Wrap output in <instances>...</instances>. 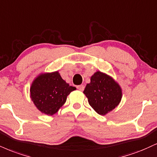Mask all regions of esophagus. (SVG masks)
Segmentation results:
<instances>
[{
    "instance_id": "obj_1",
    "label": "esophagus",
    "mask_w": 157,
    "mask_h": 157,
    "mask_svg": "<svg viewBox=\"0 0 157 157\" xmlns=\"http://www.w3.org/2000/svg\"><path fill=\"white\" fill-rule=\"evenodd\" d=\"M77 89H78L79 90H80V91H82V90H84L85 86H83V85H80V86H77Z\"/></svg>"
}]
</instances>
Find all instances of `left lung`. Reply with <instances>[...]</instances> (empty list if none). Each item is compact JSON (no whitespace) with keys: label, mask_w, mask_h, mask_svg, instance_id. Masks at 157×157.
<instances>
[{"label":"left lung","mask_w":157,"mask_h":157,"mask_svg":"<svg viewBox=\"0 0 157 157\" xmlns=\"http://www.w3.org/2000/svg\"><path fill=\"white\" fill-rule=\"evenodd\" d=\"M83 93L89 105L98 114L105 116L119 105L122 90L112 77L97 71L90 77Z\"/></svg>","instance_id":"left-lung-1"}]
</instances>
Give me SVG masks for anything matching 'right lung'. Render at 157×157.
I'll use <instances>...</instances> for the list:
<instances>
[{"instance_id": "add662e5", "label": "right lung", "mask_w": 157, "mask_h": 157, "mask_svg": "<svg viewBox=\"0 0 157 157\" xmlns=\"http://www.w3.org/2000/svg\"><path fill=\"white\" fill-rule=\"evenodd\" d=\"M76 89L62 79L58 71L40 74L30 88V97L41 113L52 116L67 101V97Z\"/></svg>"}]
</instances>
